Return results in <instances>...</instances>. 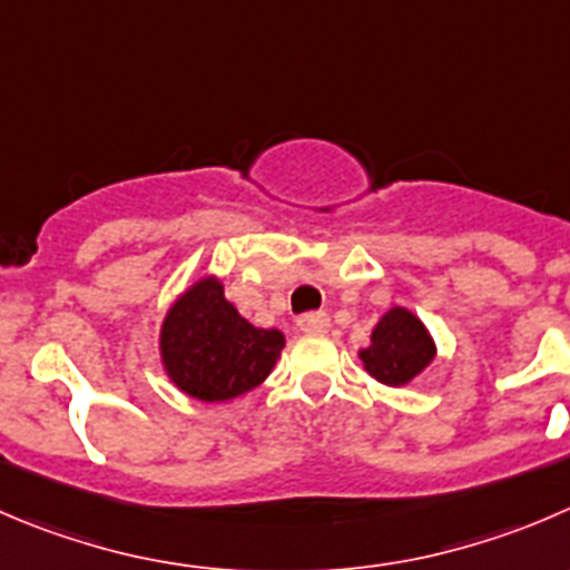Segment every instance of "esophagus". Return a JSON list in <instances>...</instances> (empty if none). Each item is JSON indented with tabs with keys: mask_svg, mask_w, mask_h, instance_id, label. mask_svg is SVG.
Instances as JSON below:
<instances>
[{
	"mask_svg": "<svg viewBox=\"0 0 570 570\" xmlns=\"http://www.w3.org/2000/svg\"><path fill=\"white\" fill-rule=\"evenodd\" d=\"M297 328L303 334H325L331 328V317L325 312H308L297 317Z\"/></svg>",
	"mask_w": 570,
	"mask_h": 570,
	"instance_id": "obj_1",
	"label": "esophagus"
}]
</instances>
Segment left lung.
Instances as JSON below:
<instances>
[{"label": "left lung", "mask_w": 570, "mask_h": 570, "mask_svg": "<svg viewBox=\"0 0 570 570\" xmlns=\"http://www.w3.org/2000/svg\"><path fill=\"white\" fill-rule=\"evenodd\" d=\"M362 362L381 384H406L434 358V342L425 325L406 308H390L379 320L373 340L364 347Z\"/></svg>", "instance_id": "obj_1"}]
</instances>
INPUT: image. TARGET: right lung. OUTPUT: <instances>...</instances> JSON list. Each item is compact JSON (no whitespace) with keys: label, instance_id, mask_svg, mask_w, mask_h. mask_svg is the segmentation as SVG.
Returning <instances> with one entry per match:
<instances>
[{"label":"right lung","instance_id":"obj_1","mask_svg":"<svg viewBox=\"0 0 570 570\" xmlns=\"http://www.w3.org/2000/svg\"><path fill=\"white\" fill-rule=\"evenodd\" d=\"M284 347L278 328H256L217 278H203L169 308L161 353L175 384L200 401H228L262 384Z\"/></svg>","mask_w":570,"mask_h":570}]
</instances>
